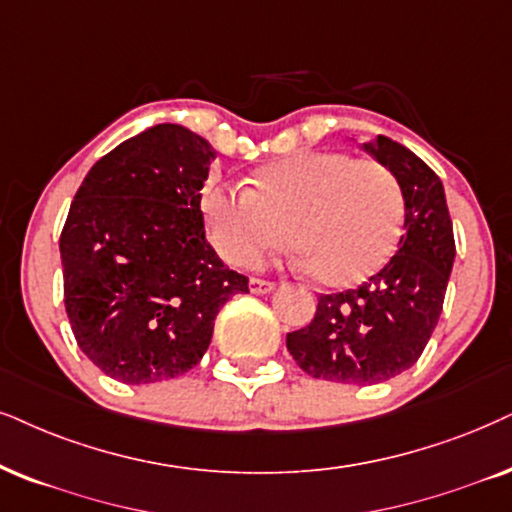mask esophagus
I'll return each instance as SVG.
<instances>
[{
    "label": "esophagus",
    "mask_w": 512,
    "mask_h": 512,
    "mask_svg": "<svg viewBox=\"0 0 512 512\" xmlns=\"http://www.w3.org/2000/svg\"><path fill=\"white\" fill-rule=\"evenodd\" d=\"M276 288V283L264 281V278H250V293L255 295H267Z\"/></svg>",
    "instance_id": "esophagus-1"
}]
</instances>
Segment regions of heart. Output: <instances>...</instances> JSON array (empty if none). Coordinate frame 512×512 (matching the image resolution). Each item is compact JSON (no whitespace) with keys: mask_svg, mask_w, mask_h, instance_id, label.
Segmentation results:
<instances>
[{"mask_svg":"<svg viewBox=\"0 0 512 512\" xmlns=\"http://www.w3.org/2000/svg\"><path fill=\"white\" fill-rule=\"evenodd\" d=\"M205 219L219 255L255 267L290 245L326 288H354L392 260L404 226V193L375 160L309 151L262 165L250 189L215 186Z\"/></svg>","mask_w":512,"mask_h":512,"instance_id":"1","label":"heart"}]
</instances>
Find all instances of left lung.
Listing matches in <instances>:
<instances>
[{
	"label": "left lung",
	"instance_id": "left-lung-1",
	"mask_svg": "<svg viewBox=\"0 0 512 512\" xmlns=\"http://www.w3.org/2000/svg\"><path fill=\"white\" fill-rule=\"evenodd\" d=\"M404 193L399 250L364 286L321 295L309 326L288 333L297 366L340 385H378L416 364L439 314L456 243L444 186L416 153L397 141H366Z\"/></svg>",
	"mask_w": 512,
	"mask_h": 512
}]
</instances>
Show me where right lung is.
<instances>
[{"label":"right lung","instance_id":"1","mask_svg":"<svg viewBox=\"0 0 512 512\" xmlns=\"http://www.w3.org/2000/svg\"><path fill=\"white\" fill-rule=\"evenodd\" d=\"M217 151L191 129L148 127L96 160L61 231L63 302L77 345L127 385L191 371L248 276L205 238L200 189Z\"/></svg>","mask_w":512,"mask_h":512}]
</instances>
